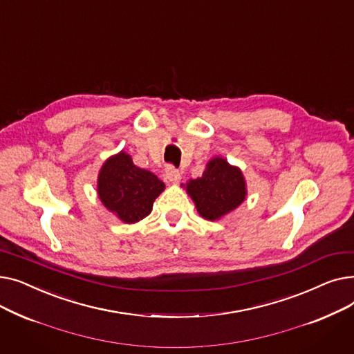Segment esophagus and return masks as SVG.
<instances>
[{
	"label": "esophagus",
	"mask_w": 354,
	"mask_h": 354,
	"mask_svg": "<svg viewBox=\"0 0 354 354\" xmlns=\"http://www.w3.org/2000/svg\"><path fill=\"white\" fill-rule=\"evenodd\" d=\"M165 176H166V179H167V180L172 182V183H175V182H178V180L180 179V172L176 169L175 166L169 165V166H166V169H165Z\"/></svg>",
	"instance_id": "obj_1"
}]
</instances>
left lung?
<instances>
[{
  "mask_svg": "<svg viewBox=\"0 0 354 354\" xmlns=\"http://www.w3.org/2000/svg\"><path fill=\"white\" fill-rule=\"evenodd\" d=\"M187 191L201 216L209 221L235 209L247 194L243 174L222 158H214L201 178L187 183Z\"/></svg>",
  "mask_w": 354,
  "mask_h": 354,
  "instance_id": "8db88e82",
  "label": "left lung"
}]
</instances>
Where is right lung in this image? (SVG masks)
Returning <instances> with one entry per match:
<instances>
[{"label": "right lung", "instance_id": "1", "mask_svg": "<svg viewBox=\"0 0 354 354\" xmlns=\"http://www.w3.org/2000/svg\"><path fill=\"white\" fill-rule=\"evenodd\" d=\"M163 189L165 183L156 175L138 167L124 152L106 160L97 182L103 205L126 224L151 214L153 201Z\"/></svg>", "mask_w": 354, "mask_h": 354}]
</instances>
